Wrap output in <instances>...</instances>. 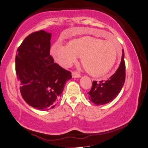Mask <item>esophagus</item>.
I'll return each mask as SVG.
<instances>
[{"label":"esophagus","instance_id":"esophagus-1","mask_svg":"<svg viewBox=\"0 0 148 148\" xmlns=\"http://www.w3.org/2000/svg\"><path fill=\"white\" fill-rule=\"evenodd\" d=\"M72 77L73 78H77V77H80L81 75L78 73L73 71V72L72 73Z\"/></svg>","mask_w":148,"mask_h":148}]
</instances>
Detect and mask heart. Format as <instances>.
Masks as SVG:
<instances>
[{"label": "heart", "mask_w": 148, "mask_h": 148, "mask_svg": "<svg viewBox=\"0 0 148 148\" xmlns=\"http://www.w3.org/2000/svg\"><path fill=\"white\" fill-rule=\"evenodd\" d=\"M52 54L59 64L69 67L81 57V62L93 76H102L110 71L115 64L119 46L113 40H102L85 36L69 41L67 46L60 42L53 45Z\"/></svg>", "instance_id": "heart-1"}]
</instances>
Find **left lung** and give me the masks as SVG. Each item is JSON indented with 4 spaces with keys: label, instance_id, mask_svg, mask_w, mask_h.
<instances>
[{
    "label": "left lung",
    "instance_id": "left-lung-1",
    "mask_svg": "<svg viewBox=\"0 0 148 148\" xmlns=\"http://www.w3.org/2000/svg\"><path fill=\"white\" fill-rule=\"evenodd\" d=\"M125 53L123 50L122 58L119 67L115 73L112 75L107 80H102L98 82L93 81L92 87L88 92L90 101L95 105H101L112 101L121 92L125 81Z\"/></svg>",
    "mask_w": 148,
    "mask_h": 148
}]
</instances>
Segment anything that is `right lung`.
Returning a JSON list of instances; mask_svg holds the SVG:
<instances>
[{"mask_svg":"<svg viewBox=\"0 0 148 148\" xmlns=\"http://www.w3.org/2000/svg\"><path fill=\"white\" fill-rule=\"evenodd\" d=\"M51 34L39 30L29 34L18 47L16 73L23 100L39 110L53 109L71 73L54 63L50 55Z\"/></svg>","mask_w":148,"mask_h":148,"instance_id":"add662e5","label":"right lung"}]
</instances>
